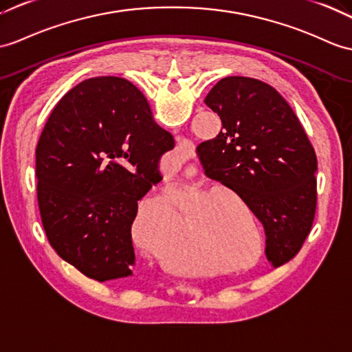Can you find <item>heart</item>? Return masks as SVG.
<instances>
[{"label": "heart", "mask_w": 352, "mask_h": 352, "mask_svg": "<svg viewBox=\"0 0 352 352\" xmlns=\"http://www.w3.org/2000/svg\"><path fill=\"white\" fill-rule=\"evenodd\" d=\"M231 193L230 190H226ZM206 204V198H198L193 201V208L201 207ZM173 210H168V216L170 217ZM160 225L151 220H144L141 223V234L144 240L150 244H157ZM199 232L204 241V246L210 250H226V252H236L240 253L248 246V240L244 239L243 234L236 230L235 225L230 219L217 214H208L204 210V214L199 220Z\"/></svg>", "instance_id": "b5f03b06"}]
</instances>
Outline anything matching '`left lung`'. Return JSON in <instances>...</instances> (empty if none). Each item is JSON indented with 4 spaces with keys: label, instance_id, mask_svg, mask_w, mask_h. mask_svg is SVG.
<instances>
[{
    "label": "left lung",
    "instance_id": "8db88e82",
    "mask_svg": "<svg viewBox=\"0 0 352 352\" xmlns=\"http://www.w3.org/2000/svg\"><path fill=\"white\" fill-rule=\"evenodd\" d=\"M222 120L196 153L206 175L230 187L264 225L273 267L297 255L312 230L318 160L296 113L263 80L228 76L206 97Z\"/></svg>",
    "mask_w": 352,
    "mask_h": 352
}]
</instances>
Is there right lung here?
<instances>
[{"label":"right lung","instance_id":"add662e5","mask_svg":"<svg viewBox=\"0 0 352 352\" xmlns=\"http://www.w3.org/2000/svg\"><path fill=\"white\" fill-rule=\"evenodd\" d=\"M173 146L127 79H87L56 103L36 148L37 201L65 263L99 282L133 274L138 201L162 179L159 160Z\"/></svg>","mask_w":352,"mask_h":352}]
</instances>
